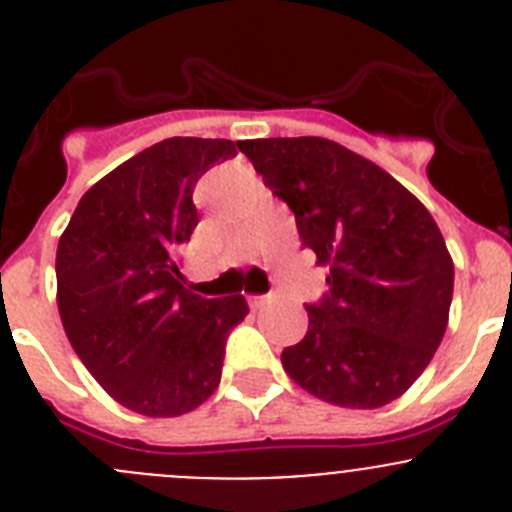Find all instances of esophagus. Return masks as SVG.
Instances as JSON below:
<instances>
[{"instance_id":"1","label":"esophagus","mask_w":512,"mask_h":512,"mask_svg":"<svg viewBox=\"0 0 512 512\" xmlns=\"http://www.w3.org/2000/svg\"><path fill=\"white\" fill-rule=\"evenodd\" d=\"M264 302H266L264 294H253V297H248V304H251V307H261Z\"/></svg>"}]
</instances>
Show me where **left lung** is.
Returning <instances> with one entry per match:
<instances>
[{"mask_svg":"<svg viewBox=\"0 0 512 512\" xmlns=\"http://www.w3.org/2000/svg\"><path fill=\"white\" fill-rule=\"evenodd\" d=\"M238 149L330 269V292L307 307V335L281 353L287 375L342 409L396 401L449 322L454 264L439 225L396 177L330 139H246Z\"/></svg>","mask_w":512,"mask_h":512,"instance_id":"left-lung-1","label":"left lung"}]
</instances>
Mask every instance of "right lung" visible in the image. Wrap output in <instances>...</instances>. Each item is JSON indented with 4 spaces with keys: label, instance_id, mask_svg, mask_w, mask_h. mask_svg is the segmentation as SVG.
<instances>
[{
    "label": "right lung",
    "instance_id": "right-lung-1",
    "mask_svg": "<svg viewBox=\"0 0 512 512\" xmlns=\"http://www.w3.org/2000/svg\"><path fill=\"white\" fill-rule=\"evenodd\" d=\"M238 142L172 137L86 192L55 256L65 335L98 386L126 409L170 419L220 383L241 294L203 299L182 284L177 248L198 225L192 190Z\"/></svg>",
    "mask_w": 512,
    "mask_h": 512
}]
</instances>
